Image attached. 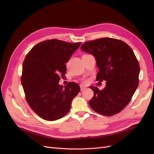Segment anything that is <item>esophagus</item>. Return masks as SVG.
<instances>
[{"label": "esophagus", "instance_id": "34e87169", "mask_svg": "<svg viewBox=\"0 0 154 154\" xmlns=\"http://www.w3.org/2000/svg\"><path fill=\"white\" fill-rule=\"evenodd\" d=\"M80 90L81 91H84L86 88V86H84L83 85H80Z\"/></svg>", "mask_w": 154, "mask_h": 154}]
</instances>
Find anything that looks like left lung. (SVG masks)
<instances>
[{"label": "left lung", "mask_w": 154, "mask_h": 154, "mask_svg": "<svg viewBox=\"0 0 154 154\" xmlns=\"http://www.w3.org/2000/svg\"><path fill=\"white\" fill-rule=\"evenodd\" d=\"M80 49L94 56L99 71L96 80L106 81L102 91L90 86L94 93L88 102L91 107L103 116L117 114L139 85V63L132 48L122 40L106 37L84 43Z\"/></svg>", "instance_id": "1"}]
</instances>
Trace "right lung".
I'll list each match as a JSON object with an SVG mask.
<instances>
[{
    "label": "right lung",
    "instance_id": "right-lung-1",
    "mask_svg": "<svg viewBox=\"0 0 154 154\" xmlns=\"http://www.w3.org/2000/svg\"><path fill=\"white\" fill-rule=\"evenodd\" d=\"M81 43L72 44L52 39L37 44L26 57L21 83L27 103L41 118L59 119L69 112L80 86L69 82L59 85L60 75L66 73V63Z\"/></svg>",
    "mask_w": 154,
    "mask_h": 154
}]
</instances>
